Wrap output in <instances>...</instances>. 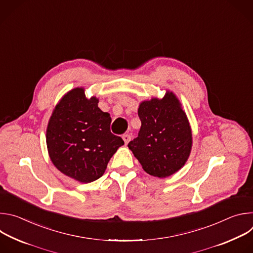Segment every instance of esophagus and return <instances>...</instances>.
<instances>
[{
    "mask_svg": "<svg viewBox=\"0 0 253 253\" xmlns=\"http://www.w3.org/2000/svg\"><path fill=\"white\" fill-rule=\"evenodd\" d=\"M122 139L124 140L125 144H128V143H129V141L131 140V136H130V135H128V134H124V135L122 136Z\"/></svg>",
    "mask_w": 253,
    "mask_h": 253,
    "instance_id": "34e87169",
    "label": "esophagus"
}]
</instances>
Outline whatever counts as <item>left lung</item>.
Returning a JSON list of instances; mask_svg holds the SVG:
<instances>
[{
  "label": "left lung",
  "instance_id": "1",
  "mask_svg": "<svg viewBox=\"0 0 253 253\" xmlns=\"http://www.w3.org/2000/svg\"><path fill=\"white\" fill-rule=\"evenodd\" d=\"M141 128L129 149L146 173L168 177L181 169L192 148V131L181 103L173 92L162 99L142 101L138 108Z\"/></svg>",
  "mask_w": 253,
  "mask_h": 253
}]
</instances>
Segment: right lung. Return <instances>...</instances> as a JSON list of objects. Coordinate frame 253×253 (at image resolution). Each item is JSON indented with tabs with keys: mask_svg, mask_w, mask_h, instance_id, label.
<instances>
[{
	"mask_svg": "<svg viewBox=\"0 0 253 253\" xmlns=\"http://www.w3.org/2000/svg\"><path fill=\"white\" fill-rule=\"evenodd\" d=\"M99 99L87 98L77 87L56 105L48 122L46 142L50 159L66 176L81 183L100 178L117 149L121 137L110 131V114L98 107Z\"/></svg>",
	"mask_w": 253,
	"mask_h": 253,
	"instance_id": "right-lung-1",
	"label": "right lung"
}]
</instances>
